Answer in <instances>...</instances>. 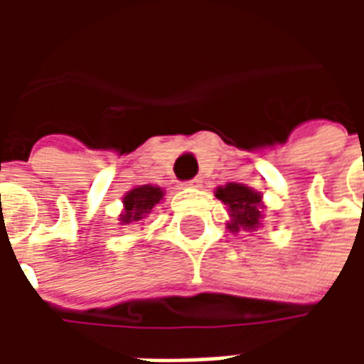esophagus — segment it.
I'll return each instance as SVG.
<instances>
[{
  "label": "esophagus",
  "instance_id": "1",
  "mask_svg": "<svg viewBox=\"0 0 364 364\" xmlns=\"http://www.w3.org/2000/svg\"><path fill=\"white\" fill-rule=\"evenodd\" d=\"M203 185V179L200 177H195V179H191V181L183 183V187H200Z\"/></svg>",
  "mask_w": 364,
  "mask_h": 364
}]
</instances>
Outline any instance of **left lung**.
<instances>
[{
  "label": "left lung",
  "mask_w": 364,
  "mask_h": 364,
  "mask_svg": "<svg viewBox=\"0 0 364 364\" xmlns=\"http://www.w3.org/2000/svg\"><path fill=\"white\" fill-rule=\"evenodd\" d=\"M216 197L220 198L224 205H228L230 232L250 230L253 232L261 226V195L257 191L245 187L242 183H228L224 187L216 189Z\"/></svg>",
  "instance_id": "obj_1"
}]
</instances>
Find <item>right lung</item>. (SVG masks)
<instances>
[{
    "mask_svg": "<svg viewBox=\"0 0 364 364\" xmlns=\"http://www.w3.org/2000/svg\"><path fill=\"white\" fill-rule=\"evenodd\" d=\"M164 198V191L159 187H151V185H140L128 191L124 198H122V214H120V224H132V222L146 220L154 206L158 205Z\"/></svg>",
    "mask_w": 364,
    "mask_h": 364,
    "instance_id": "right-lung-1",
    "label": "right lung"
}]
</instances>
